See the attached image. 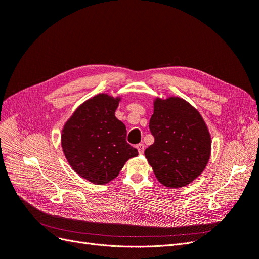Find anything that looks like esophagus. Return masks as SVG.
<instances>
[{
  "label": "esophagus",
  "instance_id": "esophagus-1",
  "mask_svg": "<svg viewBox=\"0 0 259 259\" xmlns=\"http://www.w3.org/2000/svg\"><path fill=\"white\" fill-rule=\"evenodd\" d=\"M136 148H137V150H138V153H139V154H143V153H144V151H145V146H144V144H138V145L136 146Z\"/></svg>",
  "mask_w": 259,
  "mask_h": 259
}]
</instances>
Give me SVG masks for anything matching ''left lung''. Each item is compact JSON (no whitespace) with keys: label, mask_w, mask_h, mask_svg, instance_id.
<instances>
[{"label":"left lung","mask_w":259,"mask_h":259,"mask_svg":"<svg viewBox=\"0 0 259 259\" xmlns=\"http://www.w3.org/2000/svg\"><path fill=\"white\" fill-rule=\"evenodd\" d=\"M149 128L154 143L145 155L162 185L184 187L200 176L209 160L211 143L198 110L179 97L156 98Z\"/></svg>","instance_id":"1"}]
</instances>
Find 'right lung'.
<instances>
[{
	"label": "right lung",
	"instance_id": "add662e5",
	"mask_svg": "<svg viewBox=\"0 0 259 259\" xmlns=\"http://www.w3.org/2000/svg\"><path fill=\"white\" fill-rule=\"evenodd\" d=\"M119 101L99 94L77 108L62 130L61 146L69 164L93 184L109 183L125 162L138 155L126 143L125 125L115 117Z\"/></svg>",
	"mask_w": 259,
	"mask_h": 259
}]
</instances>
